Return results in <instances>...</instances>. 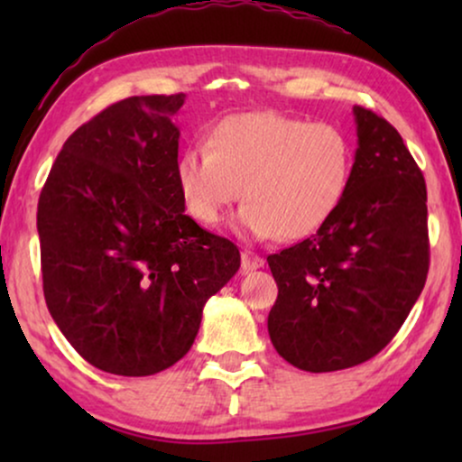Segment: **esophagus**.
<instances>
[{
    "instance_id": "esophagus-1",
    "label": "esophagus",
    "mask_w": 462,
    "mask_h": 462,
    "mask_svg": "<svg viewBox=\"0 0 462 462\" xmlns=\"http://www.w3.org/2000/svg\"><path fill=\"white\" fill-rule=\"evenodd\" d=\"M263 264H264V261L258 254H254V252H250V250L242 252V271H244V273H250V271L261 269Z\"/></svg>"
}]
</instances>
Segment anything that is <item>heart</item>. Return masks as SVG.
Segmentation results:
<instances>
[{
	"mask_svg": "<svg viewBox=\"0 0 462 462\" xmlns=\"http://www.w3.org/2000/svg\"><path fill=\"white\" fill-rule=\"evenodd\" d=\"M353 174V144L330 122L273 111L229 116L206 147L182 151L174 179L185 210L217 226L239 199V226L252 237L299 242L321 229L343 201Z\"/></svg>",
	"mask_w": 462,
	"mask_h": 462,
	"instance_id": "b5f03b06",
	"label": "heart"
}]
</instances>
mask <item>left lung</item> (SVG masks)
I'll list each match as a JSON object with an SVG mask.
<instances>
[{"mask_svg": "<svg viewBox=\"0 0 462 462\" xmlns=\"http://www.w3.org/2000/svg\"><path fill=\"white\" fill-rule=\"evenodd\" d=\"M357 151L330 220L267 256L277 282L269 337L288 364L334 372L391 343L429 273L427 185L387 119L353 106Z\"/></svg>", "mask_w": 462, "mask_h": 462, "instance_id": "8db88e82", "label": "left lung"}]
</instances>
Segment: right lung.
<instances>
[{
  "label": "right lung",
  "instance_id": "1",
  "mask_svg": "<svg viewBox=\"0 0 462 462\" xmlns=\"http://www.w3.org/2000/svg\"><path fill=\"white\" fill-rule=\"evenodd\" d=\"M185 94L130 97L62 144L37 204L48 311L94 368L149 376L187 356L237 245L185 214L172 117Z\"/></svg>",
  "mask_w": 462,
  "mask_h": 462
}]
</instances>
